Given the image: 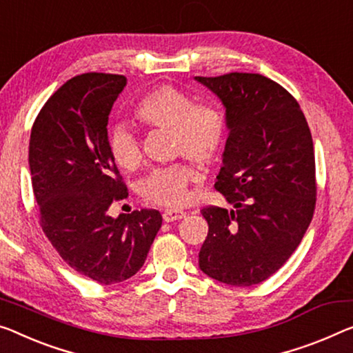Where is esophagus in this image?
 <instances>
[{"instance_id": "1", "label": "esophagus", "mask_w": 353, "mask_h": 353, "mask_svg": "<svg viewBox=\"0 0 353 353\" xmlns=\"http://www.w3.org/2000/svg\"><path fill=\"white\" fill-rule=\"evenodd\" d=\"M186 213L181 210H167L162 213V218H164L165 222H173V221H178V219H183Z\"/></svg>"}]
</instances>
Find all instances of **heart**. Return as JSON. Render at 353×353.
<instances>
[{
	"instance_id": "obj_1",
	"label": "heart",
	"mask_w": 353,
	"mask_h": 353,
	"mask_svg": "<svg viewBox=\"0 0 353 353\" xmlns=\"http://www.w3.org/2000/svg\"><path fill=\"white\" fill-rule=\"evenodd\" d=\"M132 115L145 126L169 129L172 151L202 165L213 164L224 150L227 120L211 102L195 101L176 86L162 83L146 91L132 107ZM108 153L121 170L135 172L142 165V148L131 129L120 124L108 137ZM199 173L186 162L156 169L142 184L145 202L180 208L189 200V186Z\"/></svg>"
}]
</instances>
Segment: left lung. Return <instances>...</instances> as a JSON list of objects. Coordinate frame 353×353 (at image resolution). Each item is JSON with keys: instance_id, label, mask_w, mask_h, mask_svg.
Returning <instances> with one entry per match:
<instances>
[{"instance_id": "1", "label": "left lung", "mask_w": 353, "mask_h": 353, "mask_svg": "<svg viewBox=\"0 0 353 353\" xmlns=\"http://www.w3.org/2000/svg\"><path fill=\"white\" fill-rule=\"evenodd\" d=\"M225 107L229 137L214 189L233 210L203 207L208 235L199 267L248 287L274 274L300 245L316 210V159L305 113L260 74L195 77Z\"/></svg>"}]
</instances>
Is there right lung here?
Wrapping results in <instances>:
<instances>
[{"instance_id": "1", "label": "right lung", "mask_w": 353, "mask_h": 353, "mask_svg": "<svg viewBox=\"0 0 353 353\" xmlns=\"http://www.w3.org/2000/svg\"><path fill=\"white\" fill-rule=\"evenodd\" d=\"M126 77L88 72L68 80L37 113L30 139L39 224L64 262L102 285L142 268L162 216L158 210L107 214L128 188L108 153L107 123Z\"/></svg>"}]
</instances>
